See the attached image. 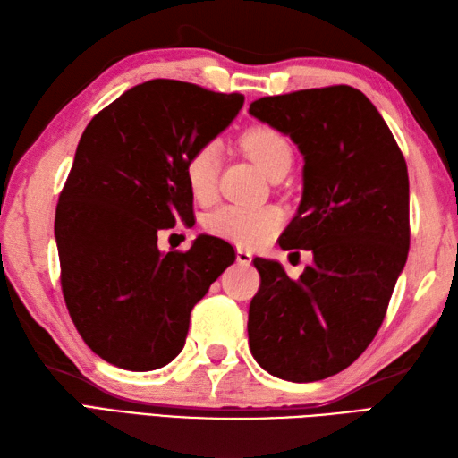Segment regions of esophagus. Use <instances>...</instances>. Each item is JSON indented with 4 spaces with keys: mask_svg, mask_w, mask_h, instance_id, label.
<instances>
[{
    "mask_svg": "<svg viewBox=\"0 0 458 458\" xmlns=\"http://www.w3.org/2000/svg\"><path fill=\"white\" fill-rule=\"evenodd\" d=\"M251 259H254V256H251L248 250H242V248L236 250V261L240 266H250Z\"/></svg>",
    "mask_w": 458,
    "mask_h": 458,
    "instance_id": "1",
    "label": "esophagus"
}]
</instances>
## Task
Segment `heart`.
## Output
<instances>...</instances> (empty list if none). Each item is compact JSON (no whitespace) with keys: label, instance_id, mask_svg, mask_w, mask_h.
Returning a JSON list of instances; mask_svg holds the SVG:
<instances>
[{"label":"heart","instance_id":"1","mask_svg":"<svg viewBox=\"0 0 458 458\" xmlns=\"http://www.w3.org/2000/svg\"><path fill=\"white\" fill-rule=\"evenodd\" d=\"M242 148L246 149L258 167L269 174L277 165L291 161V145L279 131L256 125L242 135ZM220 148L218 143H204L194 149L184 163V179L194 200L210 202L216 194ZM281 224V212L274 207H240L228 204L208 214L204 228L208 234L240 248H258L276 234Z\"/></svg>","mask_w":458,"mask_h":458}]
</instances>
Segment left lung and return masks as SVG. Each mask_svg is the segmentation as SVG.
I'll use <instances>...</instances> for the list:
<instances>
[{
	"label": "left lung",
	"mask_w": 458,
	"mask_h": 458,
	"mask_svg": "<svg viewBox=\"0 0 458 458\" xmlns=\"http://www.w3.org/2000/svg\"><path fill=\"white\" fill-rule=\"evenodd\" d=\"M250 114L303 155V197L279 246L310 250L297 281L256 258L250 350L271 376L317 382L372 343L410 250V177L376 106L352 86L266 96Z\"/></svg>",
	"instance_id": "1"
}]
</instances>
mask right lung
<instances>
[{
  "instance_id": "1",
  "label": "right lung",
  "mask_w": 458,
  "mask_h": 458,
  "mask_svg": "<svg viewBox=\"0 0 458 458\" xmlns=\"http://www.w3.org/2000/svg\"><path fill=\"white\" fill-rule=\"evenodd\" d=\"M244 96L155 79L96 114L76 148L55 214L61 285L84 343L131 372L169 364L191 310L236 254L200 234L161 251L157 232L191 222L184 163L236 118Z\"/></svg>"
}]
</instances>
